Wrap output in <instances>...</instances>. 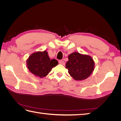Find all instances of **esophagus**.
Returning a JSON list of instances; mask_svg holds the SVG:
<instances>
[{
    "instance_id": "esophagus-1",
    "label": "esophagus",
    "mask_w": 121,
    "mask_h": 121,
    "mask_svg": "<svg viewBox=\"0 0 121 121\" xmlns=\"http://www.w3.org/2000/svg\"><path fill=\"white\" fill-rule=\"evenodd\" d=\"M58 63H59V64H60L61 65H65V61H63V60H60L59 61H58Z\"/></svg>"
}]
</instances>
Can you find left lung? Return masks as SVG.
Wrapping results in <instances>:
<instances>
[{
    "mask_svg": "<svg viewBox=\"0 0 121 121\" xmlns=\"http://www.w3.org/2000/svg\"><path fill=\"white\" fill-rule=\"evenodd\" d=\"M65 68L76 80H83L89 77L94 68V62L91 56L79 52H73L68 56Z\"/></svg>",
    "mask_w": 121,
    "mask_h": 121,
    "instance_id": "obj_1",
    "label": "left lung"
}]
</instances>
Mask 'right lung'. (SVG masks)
Wrapping results in <instances>:
<instances>
[{
    "label": "right lung",
    "instance_id": "right-lung-1",
    "mask_svg": "<svg viewBox=\"0 0 121 121\" xmlns=\"http://www.w3.org/2000/svg\"><path fill=\"white\" fill-rule=\"evenodd\" d=\"M27 67L36 77L46 76L52 69L58 65L56 60H50L46 51L38 52L32 54L27 60Z\"/></svg>",
    "mask_w": 121,
    "mask_h": 121
}]
</instances>
